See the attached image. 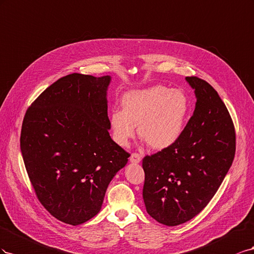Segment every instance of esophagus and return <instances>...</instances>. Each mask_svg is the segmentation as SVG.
<instances>
[{
    "label": "esophagus",
    "instance_id": "obj_1",
    "mask_svg": "<svg viewBox=\"0 0 254 254\" xmlns=\"http://www.w3.org/2000/svg\"><path fill=\"white\" fill-rule=\"evenodd\" d=\"M141 161V156L138 153H132L129 156V162L133 164H138Z\"/></svg>",
    "mask_w": 254,
    "mask_h": 254
}]
</instances>
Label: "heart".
<instances>
[{
  "label": "heart",
  "instance_id": "1",
  "mask_svg": "<svg viewBox=\"0 0 254 254\" xmlns=\"http://www.w3.org/2000/svg\"><path fill=\"white\" fill-rule=\"evenodd\" d=\"M121 103L123 110H114L110 123L115 141L122 147L135 136L136 126L150 148L171 147L182 135L190 112V100L182 90L158 85L128 91Z\"/></svg>",
  "mask_w": 254,
  "mask_h": 254
}]
</instances>
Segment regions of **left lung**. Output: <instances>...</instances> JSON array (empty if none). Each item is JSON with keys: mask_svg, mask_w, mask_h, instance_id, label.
I'll return each mask as SVG.
<instances>
[{"mask_svg": "<svg viewBox=\"0 0 254 254\" xmlns=\"http://www.w3.org/2000/svg\"><path fill=\"white\" fill-rule=\"evenodd\" d=\"M197 99L191 118L171 147L142 159L148 214L175 227L190 220L218 190L235 155V129L226 105L207 82L185 77Z\"/></svg>", "mask_w": 254, "mask_h": 254, "instance_id": "8db88e82", "label": "left lung"}]
</instances>
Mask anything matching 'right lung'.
<instances>
[{
	"instance_id": "obj_1",
	"label": "right lung",
	"mask_w": 254,
	"mask_h": 254,
	"mask_svg": "<svg viewBox=\"0 0 254 254\" xmlns=\"http://www.w3.org/2000/svg\"><path fill=\"white\" fill-rule=\"evenodd\" d=\"M111 75L72 73L43 91L28 108L20 149L41 204L77 226L102 207L111 181L129 154L110 136Z\"/></svg>"
}]
</instances>
